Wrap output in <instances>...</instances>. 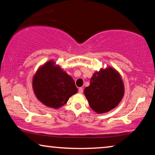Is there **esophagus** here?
<instances>
[{
    "instance_id": "obj_1",
    "label": "esophagus",
    "mask_w": 155,
    "mask_h": 155,
    "mask_svg": "<svg viewBox=\"0 0 155 155\" xmlns=\"http://www.w3.org/2000/svg\"><path fill=\"white\" fill-rule=\"evenodd\" d=\"M78 92H79V93H80V94H81V93L83 92V88L80 87L79 89H78Z\"/></svg>"
}]
</instances>
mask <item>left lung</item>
<instances>
[{
    "label": "left lung",
    "mask_w": 155,
    "mask_h": 155,
    "mask_svg": "<svg viewBox=\"0 0 155 155\" xmlns=\"http://www.w3.org/2000/svg\"><path fill=\"white\" fill-rule=\"evenodd\" d=\"M84 94L95 112L106 113L114 109L121 101L124 95V82L115 69L108 67L94 73Z\"/></svg>",
    "instance_id": "8db88e82"
}]
</instances>
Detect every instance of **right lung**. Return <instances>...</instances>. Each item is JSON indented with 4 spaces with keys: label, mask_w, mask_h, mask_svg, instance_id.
<instances>
[{
    "label": "right lung",
    "mask_w": 155,
    "mask_h": 155,
    "mask_svg": "<svg viewBox=\"0 0 155 155\" xmlns=\"http://www.w3.org/2000/svg\"><path fill=\"white\" fill-rule=\"evenodd\" d=\"M37 98L48 107L58 109L78 92L75 82L52 61L37 70L32 80Z\"/></svg>",
    "instance_id": "add662e5"
}]
</instances>
